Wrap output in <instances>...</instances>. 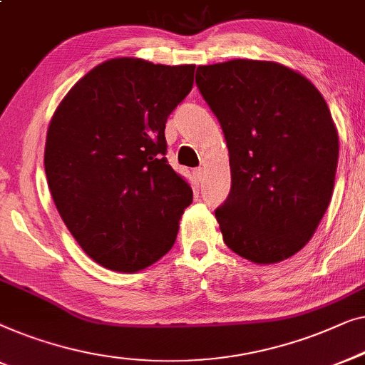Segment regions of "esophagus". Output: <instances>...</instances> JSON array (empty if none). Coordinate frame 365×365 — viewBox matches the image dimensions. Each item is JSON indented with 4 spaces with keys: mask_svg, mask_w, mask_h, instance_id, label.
Segmentation results:
<instances>
[{
    "mask_svg": "<svg viewBox=\"0 0 365 365\" xmlns=\"http://www.w3.org/2000/svg\"><path fill=\"white\" fill-rule=\"evenodd\" d=\"M203 168L202 167H198V168H195V170H193V178H195V180H197V182H202L203 180Z\"/></svg>",
    "mask_w": 365,
    "mask_h": 365,
    "instance_id": "esophagus-1",
    "label": "esophagus"
}]
</instances>
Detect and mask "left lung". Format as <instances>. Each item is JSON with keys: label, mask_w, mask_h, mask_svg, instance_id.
Here are the masks:
<instances>
[{"label": "left lung", "mask_w": 365, "mask_h": 365, "mask_svg": "<svg viewBox=\"0 0 365 365\" xmlns=\"http://www.w3.org/2000/svg\"><path fill=\"white\" fill-rule=\"evenodd\" d=\"M200 94L222 125L232 190L215 210L223 241L258 264L297 253L329 207L339 137L304 76L269 61L198 66Z\"/></svg>", "instance_id": "1"}]
</instances>
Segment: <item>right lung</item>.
I'll use <instances>...</instances> for the list:
<instances>
[{"mask_svg": "<svg viewBox=\"0 0 365 365\" xmlns=\"http://www.w3.org/2000/svg\"><path fill=\"white\" fill-rule=\"evenodd\" d=\"M195 66L106 61L68 92L46 137L54 205L79 246L114 271L143 269L175 243L190 185L167 162L165 124Z\"/></svg>", "mask_w": 365, "mask_h": 365, "instance_id": "1", "label": "right lung"}]
</instances>
